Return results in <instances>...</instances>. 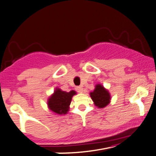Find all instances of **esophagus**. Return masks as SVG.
I'll use <instances>...</instances> for the list:
<instances>
[{
    "label": "esophagus",
    "instance_id": "esophagus-1",
    "mask_svg": "<svg viewBox=\"0 0 156 156\" xmlns=\"http://www.w3.org/2000/svg\"><path fill=\"white\" fill-rule=\"evenodd\" d=\"M76 89V91H78V93H82V92H83V88H82L81 86H77Z\"/></svg>",
    "mask_w": 156,
    "mask_h": 156
}]
</instances>
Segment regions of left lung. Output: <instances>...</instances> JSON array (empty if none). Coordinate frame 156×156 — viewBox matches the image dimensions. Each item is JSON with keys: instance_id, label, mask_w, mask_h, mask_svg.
Instances as JSON below:
<instances>
[{"instance_id": "left-lung-1", "label": "left lung", "mask_w": 156, "mask_h": 156, "mask_svg": "<svg viewBox=\"0 0 156 156\" xmlns=\"http://www.w3.org/2000/svg\"><path fill=\"white\" fill-rule=\"evenodd\" d=\"M90 96L94 102V105L99 108H103L110 103V93L100 84H97Z\"/></svg>"}]
</instances>
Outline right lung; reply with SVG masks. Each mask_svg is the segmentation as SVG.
Wrapping results in <instances>:
<instances>
[{
    "label": "right lung",
    "mask_w": 156,
    "mask_h": 156,
    "mask_svg": "<svg viewBox=\"0 0 156 156\" xmlns=\"http://www.w3.org/2000/svg\"><path fill=\"white\" fill-rule=\"evenodd\" d=\"M76 94V92L73 90L70 92H66L59 89H57L54 94L48 99V108L51 111L59 115L66 114L69 110L72 97Z\"/></svg>",
    "instance_id": "right-lung-1"
}]
</instances>
